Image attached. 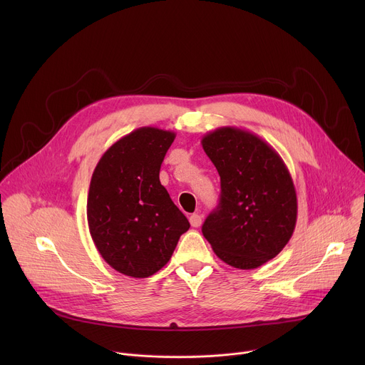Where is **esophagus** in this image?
I'll use <instances>...</instances> for the list:
<instances>
[{"mask_svg":"<svg viewBox=\"0 0 365 365\" xmlns=\"http://www.w3.org/2000/svg\"><path fill=\"white\" fill-rule=\"evenodd\" d=\"M189 222H190V225H192L193 228H197V227H200V224H202V217H200L199 214H193V215H190Z\"/></svg>","mask_w":365,"mask_h":365,"instance_id":"esophagus-1","label":"esophagus"}]
</instances>
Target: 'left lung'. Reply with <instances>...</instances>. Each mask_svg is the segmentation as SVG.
I'll use <instances>...</instances> for the list:
<instances>
[{"mask_svg":"<svg viewBox=\"0 0 365 365\" xmlns=\"http://www.w3.org/2000/svg\"><path fill=\"white\" fill-rule=\"evenodd\" d=\"M221 178V197L202 234L224 263L257 269L289 242L297 220L296 189L279 153L258 135L221 127L202 138Z\"/></svg>","mask_w":365,"mask_h":365,"instance_id":"obj_1","label":"left lung"}]
</instances>
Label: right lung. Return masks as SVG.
I'll return each mask as SVG.
<instances>
[{
    "mask_svg": "<svg viewBox=\"0 0 365 365\" xmlns=\"http://www.w3.org/2000/svg\"><path fill=\"white\" fill-rule=\"evenodd\" d=\"M175 137L155 127L137 128L103 153L92 173L89 232L101 257L121 274L158 273L190 227L159 179Z\"/></svg>",
    "mask_w": 365,
    "mask_h": 365,
    "instance_id": "right-lung-1",
    "label": "right lung"
}]
</instances>
